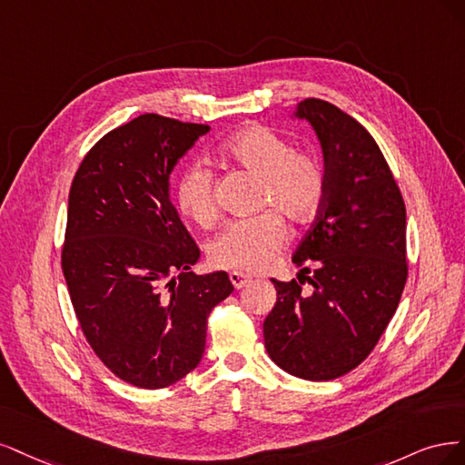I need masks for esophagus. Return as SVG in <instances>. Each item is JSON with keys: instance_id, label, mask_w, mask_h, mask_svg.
<instances>
[{"instance_id": "esophagus-1", "label": "esophagus", "mask_w": 465, "mask_h": 465, "mask_svg": "<svg viewBox=\"0 0 465 465\" xmlns=\"http://www.w3.org/2000/svg\"><path fill=\"white\" fill-rule=\"evenodd\" d=\"M230 280H232V283H233V288H235V290H242V288L249 286V283L252 282V278H251V276H247V274H243V272H237V271L230 272Z\"/></svg>"}]
</instances>
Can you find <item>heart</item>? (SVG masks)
<instances>
[{"label":"heart","mask_w":465,"mask_h":465,"mask_svg":"<svg viewBox=\"0 0 465 465\" xmlns=\"http://www.w3.org/2000/svg\"><path fill=\"white\" fill-rule=\"evenodd\" d=\"M223 160L233 162L261 177L259 206H274L257 216L230 222L211 243L216 266L243 272L271 268L288 239L281 213L293 222L314 216L324 199V170L309 153L292 151L280 134L262 125H249L233 133L220 146ZM179 211L199 226H211L218 216L214 201V173L203 162H193L182 172L175 187Z\"/></svg>","instance_id":"obj_1"}]
</instances>
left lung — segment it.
I'll use <instances>...</instances> for the list:
<instances>
[{"label":"left lung","mask_w":465,"mask_h":465,"mask_svg":"<svg viewBox=\"0 0 465 465\" xmlns=\"http://www.w3.org/2000/svg\"><path fill=\"white\" fill-rule=\"evenodd\" d=\"M293 115L317 133L326 187L292 259L303 266L300 282L272 278L278 299L262 324L264 348L293 377L332 381L365 361L398 309L406 204L379 144L351 115L319 98L299 102Z\"/></svg>","instance_id":"left-lung-1"}]
</instances>
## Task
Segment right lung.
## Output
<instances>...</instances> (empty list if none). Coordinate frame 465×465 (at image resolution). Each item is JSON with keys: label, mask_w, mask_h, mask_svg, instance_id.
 I'll list each match as a JSON object with an SVG mask.
<instances>
[{"label": "right lung", "mask_w": 465, "mask_h": 465, "mask_svg": "<svg viewBox=\"0 0 465 465\" xmlns=\"http://www.w3.org/2000/svg\"><path fill=\"white\" fill-rule=\"evenodd\" d=\"M208 131L134 117L86 153L69 191L62 268L74 314L100 361L146 391L201 363L208 314L233 292L228 272H191L201 251L170 197L175 163Z\"/></svg>", "instance_id": "right-lung-1"}]
</instances>
